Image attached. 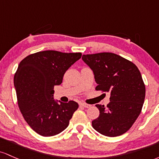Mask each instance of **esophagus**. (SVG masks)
I'll use <instances>...</instances> for the list:
<instances>
[{
	"instance_id": "34e87169",
	"label": "esophagus",
	"mask_w": 159,
	"mask_h": 159,
	"mask_svg": "<svg viewBox=\"0 0 159 159\" xmlns=\"http://www.w3.org/2000/svg\"><path fill=\"white\" fill-rule=\"evenodd\" d=\"M80 106L83 107H85V108H89V107H90L91 105H89V104H88V103H80Z\"/></svg>"
}]
</instances>
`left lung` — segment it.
<instances>
[{
	"instance_id": "1",
	"label": "left lung",
	"mask_w": 159,
	"mask_h": 159,
	"mask_svg": "<svg viewBox=\"0 0 159 159\" xmlns=\"http://www.w3.org/2000/svg\"><path fill=\"white\" fill-rule=\"evenodd\" d=\"M93 70L95 90L110 92V103L96 104L100 114L92 127L107 137L122 135L131 128L141 112L146 87L140 70L133 62L112 52L83 55Z\"/></svg>"
}]
</instances>
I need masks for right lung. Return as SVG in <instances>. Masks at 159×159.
<instances>
[{
	"mask_svg": "<svg viewBox=\"0 0 159 159\" xmlns=\"http://www.w3.org/2000/svg\"><path fill=\"white\" fill-rule=\"evenodd\" d=\"M81 52L55 50L29 55L19 63L14 75L19 110L35 132L43 137L58 134L68 126L79 105L53 99L54 86L62 83L64 74L79 60Z\"/></svg>",
	"mask_w": 159,
	"mask_h": 159,
	"instance_id": "1",
	"label": "right lung"
}]
</instances>
